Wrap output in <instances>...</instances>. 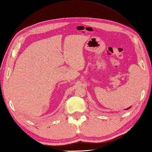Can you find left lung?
Masks as SVG:
<instances>
[{"label":"left lung","instance_id":"obj_1","mask_svg":"<svg viewBox=\"0 0 152 152\" xmlns=\"http://www.w3.org/2000/svg\"><path fill=\"white\" fill-rule=\"evenodd\" d=\"M130 107H128V108H127V109H125V110H128V109H129V108H130Z\"/></svg>","mask_w":152,"mask_h":152}]
</instances>
